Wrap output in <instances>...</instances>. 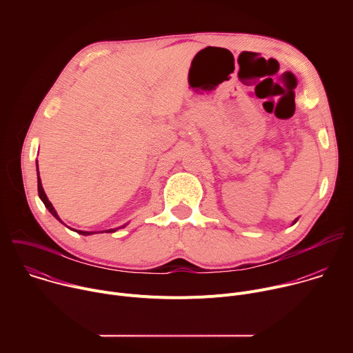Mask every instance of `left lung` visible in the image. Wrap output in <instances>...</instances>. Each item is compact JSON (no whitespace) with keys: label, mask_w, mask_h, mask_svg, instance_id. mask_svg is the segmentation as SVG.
I'll list each match as a JSON object with an SVG mask.
<instances>
[{"label":"left lung","mask_w":353,"mask_h":353,"mask_svg":"<svg viewBox=\"0 0 353 353\" xmlns=\"http://www.w3.org/2000/svg\"><path fill=\"white\" fill-rule=\"evenodd\" d=\"M296 222H297V219H294V221H293V223H292V225H294V223H296Z\"/></svg>","instance_id":"obj_1"}]
</instances>
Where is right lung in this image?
Masks as SVG:
<instances>
[{
    "mask_svg": "<svg viewBox=\"0 0 353 353\" xmlns=\"http://www.w3.org/2000/svg\"><path fill=\"white\" fill-rule=\"evenodd\" d=\"M36 172H37V191H39V196H40V199L43 201V204H44V207L48 210V212L52 214L57 221H60L61 223H64L61 219H60V216H59V214H57V211L54 210V207H53V204L50 203L48 201V198H47V195H46V192H44V190H43V185H41V180H40V174H39V165H37V161H36ZM65 225V223H64ZM67 226V225H65ZM127 226V223L125 225H123V226H119V228H116V229H109V230H100V233H103V232H106V233H113V232H116V230H119V229H123V228H125ZM71 230H74V232H77V233H79V234H83V236H89V234H94V233H99V232H83V230H75V229H71Z\"/></svg>",
    "mask_w": 353,
    "mask_h": 353,
    "instance_id": "add662e5",
    "label": "right lung"
}]
</instances>
